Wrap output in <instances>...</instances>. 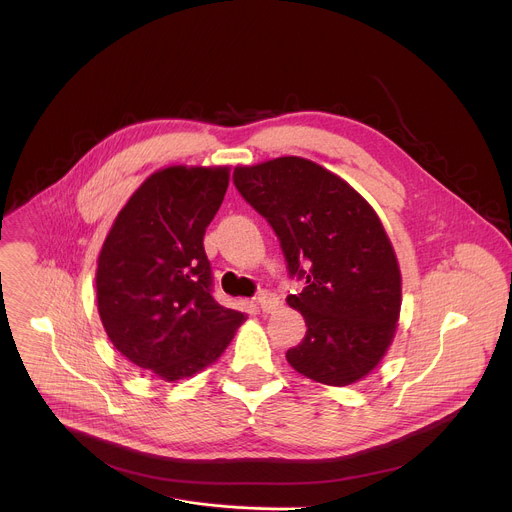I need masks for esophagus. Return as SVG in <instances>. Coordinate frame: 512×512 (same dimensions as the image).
Returning a JSON list of instances; mask_svg holds the SVG:
<instances>
[{
    "mask_svg": "<svg viewBox=\"0 0 512 512\" xmlns=\"http://www.w3.org/2000/svg\"><path fill=\"white\" fill-rule=\"evenodd\" d=\"M257 306L261 308V312L273 314L279 308V298L275 294H271V291H261L257 298Z\"/></svg>",
    "mask_w": 512,
    "mask_h": 512,
    "instance_id": "esophagus-1",
    "label": "esophagus"
}]
</instances>
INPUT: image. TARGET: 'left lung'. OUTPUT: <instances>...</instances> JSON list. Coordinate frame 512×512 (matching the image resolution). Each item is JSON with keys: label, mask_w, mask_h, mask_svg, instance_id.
I'll list each match as a JSON object with an SVG mask.
<instances>
[{"label": "left lung", "mask_w": 512, "mask_h": 512, "mask_svg": "<svg viewBox=\"0 0 512 512\" xmlns=\"http://www.w3.org/2000/svg\"><path fill=\"white\" fill-rule=\"evenodd\" d=\"M233 182L275 231L289 275L306 279L302 294L287 296L308 326L287 362L330 387L367 377L387 354L401 312V269L375 208L298 156L237 166Z\"/></svg>", "instance_id": "8db88e82"}]
</instances>
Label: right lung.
Returning <instances> with one entry per match:
<instances>
[{
  "mask_svg": "<svg viewBox=\"0 0 512 512\" xmlns=\"http://www.w3.org/2000/svg\"><path fill=\"white\" fill-rule=\"evenodd\" d=\"M229 176V166L154 172L119 210L97 259V308L109 340L168 383L206 369L247 318L214 302L202 245Z\"/></svg>",
  "mask_w": 512,
  "mask_h": 512,
  "instance_id": "right-lung-1",
  "label": "right lung"
}]
</instances>
